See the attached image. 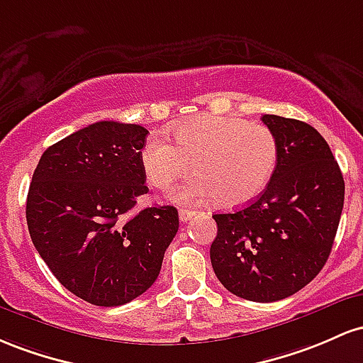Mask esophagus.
I'll list each match as a JSON object with an SVG mask.
<instances>
[{
	"instance_id": "esophagus-1",
	"label": "esophagus",
	"mask_w": 363,
	"mask_h": 363,
	"mask_svg": "<svg viewBox=\"0 0 363 363\" xmlns=\"http://www.w3.org/2000/svg\"><path fill=\"white\" fill-rule=\"evenodd\" d=\"M194 216H195L194 211L182 209V211H180V221H182V223H186V221H189V219H192Z\"/></svg>"
}]
</instances>
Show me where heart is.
<instances>
[{
  "label": "heart",
  "instance_id": "b5f03b06",
  "mask_svg": "<svg viewBox=\"0 0 363 363\" xmlns=\"http://www.w3.org/2000/svg\"><path fill=\"white\" fill-rule=\"evenodd\" d=\"M174 146L152 135L142 149L145 177L156 189L168 190L180 178L197 174L171 195L180 203L218 197L225 207L255 201L269 185L278 162V140L262 123L235 116L201 115L174 125Z\"/></svg>",
  "mask_w": 363,
  "mask_h": 363
}]
</instances>
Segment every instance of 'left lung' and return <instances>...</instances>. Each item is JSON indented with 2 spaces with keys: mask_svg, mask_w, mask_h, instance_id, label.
<instances>
[{
  "mask_svg": "<svg viewBox=\"0 0 363 363\" xmlns=\"http://www.w3.org/2000/svg\"><path fill=\"white\" fill-rule=\"evenodd\" d=\"M278 162L257 201L218 225L211 264L223 286L250 302H278L319 274L331 254L345 180L328 142L308 123L264 115Z\"/></svg>",
  "mask_w": 363,
  "mask_h": 363,
  "instance_id": "obj_1",
  "label": "left lung"
}]
</instances>
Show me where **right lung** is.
Here are the masks:
<instances>
[{
    "mask_svg": "<svg viewBox=\"0 0 363 363\" xmlns=\"http://www.w3.org/2000/svg\"><path fill=\"white\" fill-rule=\"evenodd\" d=\"M147 130L97 121L44 150L27 195V226L55 278L85 302L118 307L152 286L178 231V211L154 206L140 154Z\"/></svg>",
    "mask_w": 363,
    "mask_h": 363,
    "instance_id": "1",
    "label": "right lung"
}]
</instances>
